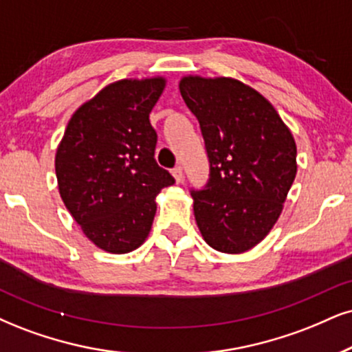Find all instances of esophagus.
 Returning <instances> with one entry per match:
<instances>
[{"label":"esophagus","mask_w":352,"mask_h":352,"mask_svg":"<svg viewBox=\"0 0 352 352\" xmlns=\"http://www.w3.org/2000/svg\"><path fill=\"white\" fill-rule=\"evenodd\" d=\"M173 176H175V179L179 183V181H183V168L177 164V166L173 168Z\"/></svg>","instance_id":"obj_1"}]
</instances>
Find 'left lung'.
Segmentation results:
<instances>
[{
    "label": "left lung",
    "instance_id": "obj_1",
    "mask_svg": "<svg viewBox=\"0 0 352 352\" xmlns=\"http://www.w3.org/2000/svg\"><path fill=\"white\" fill-rule=\"evenodd\" d=\"M179 89L209 160L206 186L190 188L197 227L214 250L243 253L279 219L296 179V142L271 102L240 81L186 76Z\"/></svg>",
    "mask_w": 352,
    "mask_h": 352
}]
</instances>
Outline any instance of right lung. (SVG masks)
Returning a JSON list of instances; mask_svg holds the SVG:
<instances>
[{
	"label": "right lung",
	"mask_w": 352,
	"mask_h": 352,
	"mask_svg": "<svg viewBox=\"0 0 352 352\" xmlns=\"http://www.w3.org/2000/svg\"><path fill=\"white\" fill-rule=\"evenodd\" d=\"M163 78L122 80L78 109L56 150L60 196L94 245L122 254L148 236L155 197L175 183L156 163L150 112Z\"/></svg>",
	"instance_id": "right-lung-1"
}]
</instances>
